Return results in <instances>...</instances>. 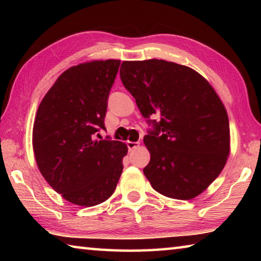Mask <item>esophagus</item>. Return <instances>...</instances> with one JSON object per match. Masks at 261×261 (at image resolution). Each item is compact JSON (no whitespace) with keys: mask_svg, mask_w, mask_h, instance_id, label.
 Wrapping results in <instances>:
<instances>
[{"mask_svg":"<svg viewBox=\"0 0 261 261\" xmlns=\"http://www.w3.org/2000/svg\"><path fill=\"white\" fill-rule=\"evenodd\" d=\"M126 145H127V148H129L131 151V149H135V148L138 147L140 143H139V141H127Z\"/></svg>","mask_w":261,"mask_h":261,"instance_id":"esophagus-1","label":"esophagus"}]
</instances>
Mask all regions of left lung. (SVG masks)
<instances>
[{
	"instance_id": "left-lung-1",
	"label": "left lung",
	"mask_w": 261,
	"mask_h": 261,
	"mask_svg": "<svg viewBox=\"0 0 261 261\" xmlns=\"http://www.w3.org/2000/svg\"><path fill=\"white\" fill-rule=\"evenodd\" d=\"M121 81L144 117L160 115L144 137V174L162 196L190 200L213 183L230 153L226 107L196 70L165 60L123 61Z\"/></svg>"
}]
</instances>
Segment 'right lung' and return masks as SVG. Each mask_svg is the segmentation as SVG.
<instances>
[{
	"label": "right lung",
	"mask_w": 261,
	"mask_h": 261,
	"mask_svg": "<svg viewBox=\"0 0 261 261\" xmlns=\"http://www.w3.org/2000/svg\"><path fill=\"white\" fill-rule=\"evenodd\" d=\"M120 60H94L60 74L39 105L33 124L34 158L41 175L65 200L99 205L114 193L127 146L98 140L106 129L109 91Z\"/></svg>",
	"instance_id": "1"
}]
</instances>
